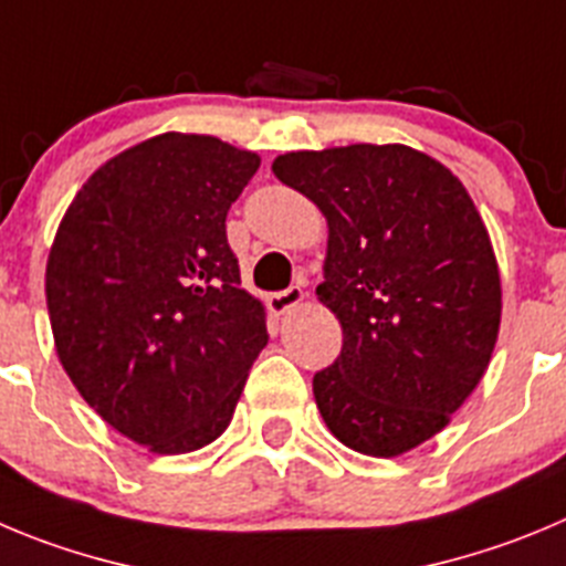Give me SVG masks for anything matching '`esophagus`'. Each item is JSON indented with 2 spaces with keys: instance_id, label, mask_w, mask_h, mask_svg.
I'll list each match as a JSON object with an SVG mask.
<instances>
[{
  "instance_id": "esophagus-1",
  "label": "esophagus",
  "mask_w": 566,
  "mask_h": 566,
  "mask_svg": "<svg viewBox=\"0 0 566 566\" xmlns=\"http://www.w3.org/2000/svg\"><path fill=\"white\" fill-rule=\"evenodd\" d=\"M304 295L307 293H304L298 284H293V287L282 290V293L268 295V307H271L273 315H284V313H290L293 307H298L301 301H304Z\"/></svg>"
}]
</instances>
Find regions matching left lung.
Returning <instances> with one entry per match:
<instances>
[{"label": "left lung", "mask_w": 566, "mask_h": 566, "mask_svg": "<svg viewBox=\"0 0 566 566\" xmlns=\"http://www.w3.org/2000/svg\"><path fill=\"white\" fill-rule=\"evenodd\" d=\"M329 226L318 301L343 329L313 377L348 450L396 458L450 424L489 368L503 315L497 256L467 187L408 145L276 156Z\"/></svg>", "instance_id": "8db88e82"}]
</instances>
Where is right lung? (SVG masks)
Wrapping results in <instances>:
<instances>
[{"instance_id":"add662e5","label":"right lung","mask_w":566,"mask_h":566,"mask_svg":"<svg viewBox=\"0 0 566 566\" xmlns=\"http://www.w3.org/2000/svg\"><path fill=\"white\" fill-rule=\"evenodd\" d=\"M256 170V153L218 136H153L92 172L50 248L63 371L103 421L158 455L223 436L268 346L265 307L242 290L226 240Z\"/></svg>"}]
</instances>
